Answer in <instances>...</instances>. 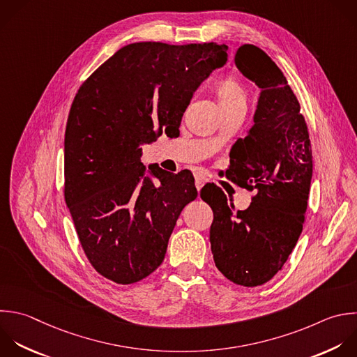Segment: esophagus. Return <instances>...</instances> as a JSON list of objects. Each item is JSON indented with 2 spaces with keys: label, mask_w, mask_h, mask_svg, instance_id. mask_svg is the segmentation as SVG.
<instances>
[{
  "label": "esophagus",
  "mask_w": 357,
  "mask_h": 357,
  "mask_svg": "<svg viewBox=\"0 0 357 357\" xmlns=\"http://www.w3.org/2000/svg\"><path fill=\"white\" fill-rule=\"evenodd\" d=\"M208 181V178H205L204 176H201V174H197L195 176V187H197V190L199 191L202 187H204V184Z\"/></svg>",
  "instance_id": "1"
}]
</instances>
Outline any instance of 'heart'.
I'll use <instances>...</instances> for the list:
<instances>
[{"label":"heart","instance_id":"b5f03b06","mask_svg":"<svg viewBox=\"0 0 357 357\" xmlns=\"http://www.w3.org/2000/svg\"><path fill=\"white\" fill-rule=\"evenodd\" d=\"M215 95L220 109L233 106H245V91L241 84L231 75L220 79L215 88Z\"/></svg>","mask_w":357,"mask_h":357}]
</instances>
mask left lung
<instances>
[{
    "label": "left lung",
    "instance_id": "8db88e82",
    "mask_svg": "<svg viewBox=\"0 0 357 357\" xmlns=\"http://www.w3.org/2000/svg\"><path fill=\"white\" fill-rule=\"evenodd\" d=\"M234 63L261 88L254 126L230 151L226 178L255 191L251 205L234 211L215 184L201 190L213 211L209 240L216 268L233 283L254 287L282 269L303 230L312 155L300 103L265 52L238 47Z\"/></svg>",
    "mask_w": 357,
    "mask_h": 357
}]
</instances>
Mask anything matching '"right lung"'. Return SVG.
I'll return each instance as SVG.
<instances>
[{
    "label": "right lung",
    "mask_w": 357,
    "mask_h": 357,
    "mask_svg": "<svg viewBox=\"0 0 357 357\" xmlns=\"http://www.w3.org/2000/svg\"><path fill=\"white\" fill-rule=\"evenodd\" d=\"M227 46H124L78 89L64 139V198L82 250L102 276L131 284L165 259L183 208L198 191L190 170L151 167L142 144L180 134L181 117L209 74L227 61Z\"/></svg>",
    "instance_id": "1"
}]
</instances>
